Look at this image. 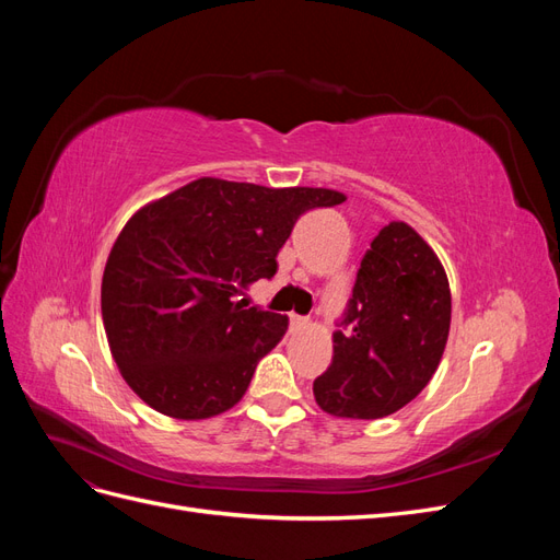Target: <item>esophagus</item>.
<instances>
[{
  "label": "esophagus",
  "instance_id": "obj_1",
  "mask_svg": "<svg viewBox=\"0 0 560 560\" xmlns=\"http://www.w3.org/2000/svg\"><path fill=\"white\" fill-rule=\"evenodd\" d=\"M311 325V319L308 317H301V315H292V327L296 329V331H301V329H306Z\"/></svg>",
  "mask_w": 560,
  "mask_h": 560
}]
</instances>
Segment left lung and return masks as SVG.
I'll return each instance as SVG.
<instances>
[{
	"instance_id": "left-lung-1",
	"label": "left lung",
	"mask_w": 560,
	"mask_h": 560,
	"mask_svg": "<svg viewBox=\"0 0 560 560\" xmlns=\"http://www.w3.org/2000/svg\"><path fill=\"white\" fill-rule=\"evenodd\" d=\"M334 358L313 383L322 411L374 420L399 411L430 383L451 329V290L434 249L389 222L366 249Z\"/></svg>"
}]
</instances>
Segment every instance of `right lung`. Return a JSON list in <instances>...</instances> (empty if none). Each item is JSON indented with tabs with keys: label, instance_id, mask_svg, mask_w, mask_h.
Instances as JSON below:
<instances>
[{
	"label": "right lung",
	"instance_id": "1",
	"mask_svg": "<svg viewBox=\"0 0 560 560\" xmlns=\"http://www.w3.org/2000/svg\"><path fill=\"white\" fill-rule=\"evenodd\" d=\"M343 200L331 189L200 177L135 212L103 276L107 341L135 395L179 420L238 404L287 317L233 299L276 276L303 212Z\"/></svg>",
	"mask_w": 560,
	"mask_h": 560
}]
</instances>
